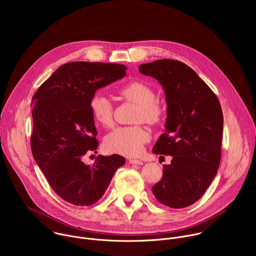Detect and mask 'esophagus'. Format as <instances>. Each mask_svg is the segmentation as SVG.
I'll list each match as a JSON object with an SVG mask.
<instances>
[{
    "mask_svg": "<svg viewBox=\"0 0 256 256\" xmlns=\"http://www.w3.org/2000/svg\"><path fill=\"white\" fill-rule=\"evenodd\" d=\"M128 162H130V164H136V165H142V161H140V160H136V159H130Z\"/></svg>",
    "mask_w": 256,
    "mask_h": 256,
    "instance_id": "obj_1",
    "label": "esophagus"
}]
</instances>
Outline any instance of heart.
I'll use <instances>...</instances> for the list:
<instances>
[{
	"mask_svg": "<svg viewBox=\"0 0 256 256\" xmlns=\"http://www.w3.org/2000/svg\"><path fill=\"white\" fill-rule=\"evenodd\" d=\"M120 95L136 104L134 122L156 124L162 118L163 107L155 99L153 89L144 83L132 82L120 90ZM89 106L96 122L104 128L112 126L114 106L106 96L101 93L94 94L90 99ZM149 138V132L140 126H120L105 136L104 146L109 152L134 157L142 153Z\"/></svg>",
	"mask_w": 256,
	"mask_h": 256,
	"instance_id": "1",
	"label": "heart"
}]
</instances>
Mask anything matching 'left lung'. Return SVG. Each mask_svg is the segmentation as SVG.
<instances>
[{"label": "left lung", "mask_w": 256, "mask_h": 256, "mask_svg": "<svg viewBox=\"0 0 256 256\" xmlns=\"http://www.w3.org/2000/svg\"><path fill=\"white\" fill-rule=\"evenodd\" d=\"M138 70L156 79L167 104L165 132L154 154L172 156L152 192L164 206L181 208L202 198L221 161L223 112L210 88L186 64L159 60L142 64Z\"/></svg>", "instance_id": "left-lung-1"}]
</instances>
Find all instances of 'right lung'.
Listing matches in <instances>:
<instances>
[{
  "label": "right lung",
  "instance_id": "add662e5",
  "mask_svg": "<svg viewBox=\"0 0 256 256\" xmlns=\"http://www.w3.org/2000/svg\"><path fill=\"white\" fill-rule=\"evenodd\" d=\"M118 64L72 62L60 66L32 98L31 151L52 188L64 200L90 206L99 200L122 156L99 155L92 165L83 162L98 142L90 99L103 88L126 76Z\"/></svg>",
  "mask_w": 256,
  "mask_h": 256
}]
</instances>
